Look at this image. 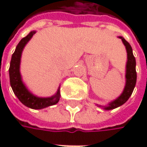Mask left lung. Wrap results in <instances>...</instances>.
I'll return each instance as SVG.
<instances>
[{
  "mask_svg": "<svg viewBox=\"0 0 147 147\" xmlns=\"http://www.w3.org/2000/svg\"><path fill=\"white\" fill-rule=\"evenodd\" d=\"M119 38H121L124 46L126 47L127 53V62L126 66V85L121 96L110 103L106 107H105V110H113L124 104L131 96L137 82L136 59L133 54V49L131 47L130 44L123 37H119Z\"/></svg>",
  "mask_w": 147,
  "mask_h": 147,
  "instance_id": "1",
  "label": "left lung"
}]
</instances>
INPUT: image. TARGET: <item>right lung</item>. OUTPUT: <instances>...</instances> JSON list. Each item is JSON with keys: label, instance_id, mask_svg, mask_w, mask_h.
I'll use <instances>...</instances> for the list:
<instances>
[{"label": "right lung", "instance_id": "right-lung-1", "mask_svg": "<svg viewBox=\"0 0 147 147\" xmlns=\"http://www.w3.org/2000/svg\"><path fill=\"white\" fill-rule=\"evenodd\" d=\"M35 32H36L35 31L29 32V34L27 35L25 37L22 38L19 44L17 45L16 49L11 57L9 74L10 86L12 88L14 93L16 95V96L19 98L20 101L29 108L40 110V109H43V108L48 107L50 105H53L58 103L60 98V92H59V88L57 91V93L51 97H47V98L37 97L28 91V89L25 88V86L24 85V83L21 80L20 73L21 54H22L24 46L31 39V37L35 34Z\"/></svg>", "mask_w": 147, "mask_h": 147}]
</instances>
